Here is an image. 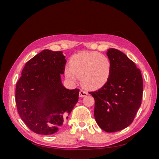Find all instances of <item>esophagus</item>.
Returning a JSON list of instances; mask_svg holds the SVG:
<instances>
[{"label": "esophagus", "instance_id": "34e87169", "mask_svg": "<svg viewBox=\"0 0 159 159\" xmlns=\"http://www.w3.org/2000/svg\"><path fill=\"white\" fill-rule=\"evenodd\" d=\"M80 98H84V97H85V96H86L88 95V93L86 92L85 91H84V90H82V89H81L80 91Z\"/></svg>", "mask_w": 159, "mask_h": 159}]
</instances>
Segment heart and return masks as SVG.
<instances>
[{
	"label": "heart",
	"mask_w": 159,
	"mask_h": 159,
	"mask_svg": "<svg viewBox=\"0 0 159 159\" xmlns=\"http://www.w3.org/2000/svg\"><path fill=\"white\" fill-rule=\"evenodd\" d=\"M70 67L64 71L66 78L75 81L76 77L88 89H98L108 81L111 72L112 64L109 57L96 52H83L71 57Z\"/></svg>",
	"instance_id": "heart-1"
}]
</instances>
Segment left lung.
Returning <instances> with one entry per match:
<instances>
[{"instance_id": "left-lung-1", "label": "left lung", "mask_w": 159, "mask_h": 159, "mask_svg": "<svg viewBox=\"0 0 159 159\" xmlns=\"http://www.w3.org/2000/svg\"><path fill=\"white\" fill-rule=\"evenodd\" d=\"M107 55L112 64L109 78L89 93L95 99L96 122L103 131L113 133L133 121L141 105L143 83L141 70L122 52L110 48Z\"/></svg>"}]
</instances>
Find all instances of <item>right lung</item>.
<instances>
[{
	"label": "right lung",
	"instance_id": "add662e5",
	"mask_svg": "<svg viewBox=\"0 0 159 159\" xmlns=\"http://www.w3.org/2000/svg\"><path fill=\"white\" fill-rule=\"evenodd\" d=\"M66 63L62 52L44 50L26 62L16 83L18 113L37 134L57 133L78 102L80 89L61 84Z\"/></svg>",
	"mask_w": 159,
	"mask_h": 159
}]
</instances>
